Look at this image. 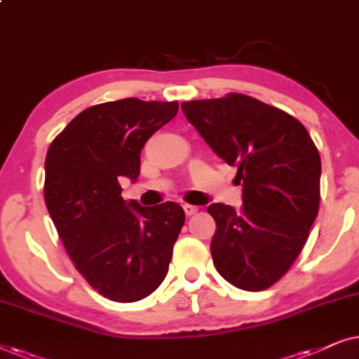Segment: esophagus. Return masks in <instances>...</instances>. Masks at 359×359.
Listing matches in <instances>:
<instances>
[{
    "label": "esophagus",
    "instance_id": "esophagus-1",
    "mask_svg": "<svg viewBox=\"0 0 359 359\" xmlns=\"http://www.w3.org/2000/svg\"><path fill=\"white\" fill-rule=\"evenodd\" d=\"M184 212H185V215H187V217H192V215H195V213L198 212V208L195 207V205L185 203V205H184Z\"/></svg>",
    "mask_w": 359,
    "mask_h": 359
}]
</instances>
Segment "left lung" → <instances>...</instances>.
Listing matches in <instances>:
<instances>
[{"label": "left lung", "mask_w": 359, "mask_h": 359, "mask_svg": "<svg viewBox=\"0 0 359 359\" xmlns=\"http://www.w3.org/2000/svg\"><path fill=\"white\" fill-rule=\"evenodd\" d=\"M215 154L238 167L243 208L212 203L213 264L238 289L264 290L302 251L318 213L320 154L304 124L240 93L182 103Z\"/></svg>", "instance_id": "8db88e82"}]
</instances>
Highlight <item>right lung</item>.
<instances>
[{
    "instance_id": "add662e5",
    "label": "right lung",
    "mask_w": 359,
    "mask_h": 359,
    "mask_svg": "<svg viewBox=\"0 0 359 359\" xmlns=\"http://www.w3.org/2000/svg\"><path fill=\"white\" fill-rule=\"evenodd\" d=\"M179 111L177 102L124 98L95 104L67 124L46 157L44 198L76 271L103 297L136 302L162 284L184 226L175 202L123 200L136 182L147 140Z\"/></svg>"
}]
</instances>
